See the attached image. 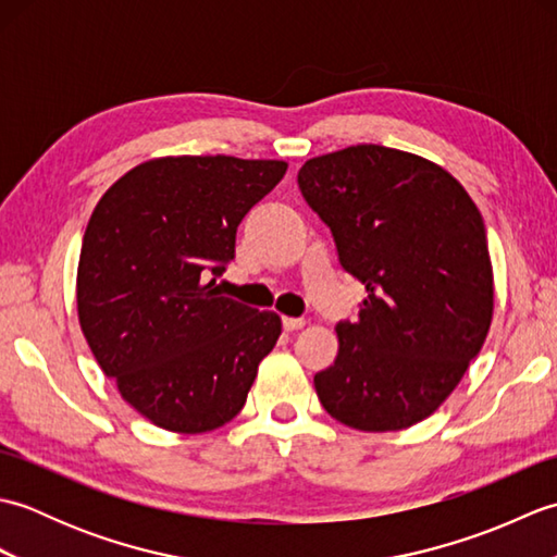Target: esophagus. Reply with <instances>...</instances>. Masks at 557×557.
Segmentation results:
<instances>
[{
	"label": "esophagus",
	"instance_id": "1",
	"mask_svg": "<svg viewBox=\"0 0 557 557\" xmlns=\"http://www.w3.org/2000/svg\"><path fill=\"white\" fill-rule=\"evenodd\" d=\"M282 325H285V330H289V333H294V330H301L306 325V321L304 318L287 315V318H282Z\"/></svg>",
	"mask_w": 557,
	"mask_h": 557
}]
</instances>
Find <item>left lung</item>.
<instances>
[{"mask_svg":"<svg viewBox=\"0 0 557 557\" xmlns=\"http://www.w3.org/2000/svg\"><path fill=\"white\" fill-rule=\"evenodd\" d=\"M299 188L366 287L339 349L315 373L330 417L366 433L401 431L443 405L493 321V265L474 200L441 164L361 144L311 158Z\"/></svg>","mask_w":557,"mask_h":557,"instance_id":"8db88e82","label":"left lung"}]
</instances>
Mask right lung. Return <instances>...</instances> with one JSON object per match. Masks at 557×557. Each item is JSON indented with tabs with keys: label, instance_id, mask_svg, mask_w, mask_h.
Instances as JSON below:
<instances>
[{
	"label": "right lung",
	"instance_id": "right-lung-1",
	"mask_svg": "<svg viewBox=\"0 0 557 557\" xmlns=\"http://www.w3.org/2000/svg\"><path fill=\"white\" fill-rule=\"evenodd\" d=\"M285 160L170 156L136 164L98 200L83 234L76 306L92 357L140 417L208 433L246 405L275 347V311L222 297L236 227Z\"/></svg>",
	"mask_w": 557,
	"mask_h": 557
}]
</instances>
